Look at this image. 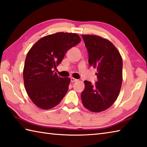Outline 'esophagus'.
<instances>
[{"label":"esophagus","mask_w":147,"mask_h":147,"mask_svg":"<svg viewBox=\"0 0 147 147\" xmlns=\"http://www.w3.org/2000/svg\"><path fill=\"white\" fill-rule=\"evenodd\" d=\"M78 80L74 78H71V82H77Z\"/></svg>","instance_id":"esophagus-1"}]
</instances>
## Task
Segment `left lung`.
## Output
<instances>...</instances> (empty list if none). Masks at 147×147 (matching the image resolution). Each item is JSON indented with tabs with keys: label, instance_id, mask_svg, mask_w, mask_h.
Returning a JSON list of instances; mask_svg holds the SVG:
<instances>
[{
	"label": "left lung",
	"instance_id": "left-lung-1",
	"mask_svg": "<svg viewBox=\"0 0 147 147\" xmlns=\"http://www.w3.org/2000/svg\"><path fill=\"white\" fill-rule=\"evenodd\" d=\"M88 53V64L97 69L94 85L84 81L83 105L92 112L107 110L119 96L122 83V58L113 43L96 35H82Z\"/></svg>",
	"mask_w": 147,
	"mask_h": 147
}]
</instances>
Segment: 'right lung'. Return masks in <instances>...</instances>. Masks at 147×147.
<instances>
[{"instance_id": "right-lung-1", "label": "right lung", "mask_w": 147, "mask_h": 147, "mask_svg": "<svg viewBox=\"0 0 147 147\" xmlns=\"http://www.w3.org/2000/svg\"><path fill=\"white\" fill-rule=\"evenodd\" d=\"M81 41L76 33L57 32L37 41L28 51L23 72L26 92L32 101L42 110L59 105L67 93L69 78H61L53 69L66 52Z\"/></svg>"}]
</instances>
